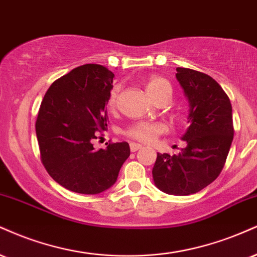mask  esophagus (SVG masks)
Wrapping results in <instances>:
<instances>
[{"instance_id":"obj_1","label":"esophagus","mask_w":257,"mask_h":257,"mask_svg":"<svg viewBox=\"0 0 257 257\" xmlns=\"http://www.w3.org/2000/svg\"><path fill=\"white\" fill-rule=\"evenodd\" d=\"M141 148H142V146L140 144H134V142H132V144H131V151H132V152H137V151L141 150Z\"/></svg>"}]
</instances>
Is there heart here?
I'll list each match as a JSON object with an SVG mask.
<instances>
[{
	"mask_svg": "<svg viewBox=\"0 0 257 257\" xmlns=\"http://www.w3.org/2000/svg\"><path fill=\"white\" fill-rule=\"evenodd\" d=\"M145 87L148 94L152 97L157 103H168L174 93L171 82L162 75H150L145 80ZM120 92V86L115 85L109 92L106 105L109 110L113 111L118 104V95ZM166 128L163 123L160 122H150V120H138V122L132 123L124 129L125 137L137 140L144 144H151L156 140L157 138L165 133Z\"/></svg>",
	"mask_w": 257,
	"mask_h": 257,
	"instance_id": "b5f03b06",
	"label": "heart"
}]
</instances>
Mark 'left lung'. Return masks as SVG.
<instances>
[{
    "label": "left lung",
    "instance_id": "1",
    "mask_svg": "<svg viewBox=\"0 0 257 257\" xmlns=\"http://www.w3.org/2000/svg\"><path fill=\"white\" fill-rule=\"evenodd\" d=\"M176 78L189 99L187 147L181 153H158L152 174L160 190L190 195L220 175L233 140L232 106L221 86L205 73L177 68Z\"/></svg>",
    "mask_w": 257,
    "mask_h": 257
}]
</instances>
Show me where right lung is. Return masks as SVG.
Instances as JSON below:
<instances>
[{
	"label": "right lung",
	"instance_id": "obj_1",
	"mask_svg": "<svg viewBox=\"0 0 257 257\" xmlns=\"http://www.w3.org/2000/svg\"><path fill=\"white\" fill-rule=\"evenodd\" d=\"M113 76L100 64L74 68L51 83L40 104L36 120L40 160L58 184L74 193L109 189L131 156L125 141H109L99 151L92 144L107 129L105 105Z\"/></svg>",
	"mask_w": 257,
	"mask_h": 257
}]
</instances>
